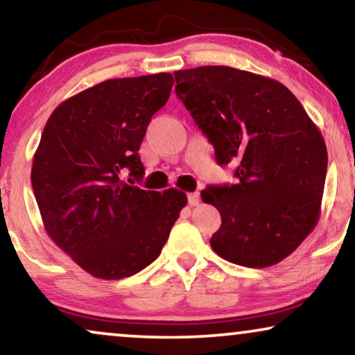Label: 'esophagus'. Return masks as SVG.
I'll use <instances>...</instances> for the list:
<instances>
[{"instance_id": "obj_1", "label": "esophagus", "mask_w": 355, "mask_h": 355, "mask_svg": "<svg viewBox=\"0 0 355 355\" xmlns=\"http://www.w3.org/2000/svg\"><path fill=\"white\" fill-rule=\"evenodd\" d=\"M188 205L198 206L200 205V193H188Z\"/></svg>"}]
</instances>
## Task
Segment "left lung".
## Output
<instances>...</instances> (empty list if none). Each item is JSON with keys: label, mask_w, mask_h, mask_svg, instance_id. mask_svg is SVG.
<instances>
[{"label": "left lung", "mask_w": 355, "mask_h": 355, "mask_svg": "<svg viewBox=\"0 0 355 355\" xmlns=\"http://www.w3.org/2000/svg\"><path fill=\"white\" fill-rule=\"evenodd\" d=\"M185 103L219 165L237 164L235 185L201 191L220 212L211 237L220 258L268 268L289 257L315 229L328 153L323 136L284 84L229 68L175 71Z\"/></svg>", "instance_id": "obj_1"}]
</instances>
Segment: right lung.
<instances>
[{
	"label": "right lung",
	"instance_id": "add662e5",
	"mask_svg": "<svg viewBox=\"0 0 355 355\" xmlns=\"http://www.w3.org/2000/svg\"><path fill=\"white\" fill-rule=\"evenodd\" d=\"M173 76L108 79L61 102L32 164V188L50 239L98 279L149 266L187 206L183 191L136 187L139 146L168 101Z\"/></svg>",
	"mask_w": 355,
	"mask_h": 355
}]
</instances>
